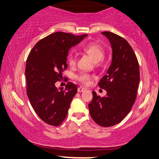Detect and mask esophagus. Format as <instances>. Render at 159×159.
<instances>
[{
	"label": "esophagus",
	"instance_id": "1",
	"mask_svg": "<svg viewBox=\"0 0 159 159\" xmlns=\"http://www.w3.org/2000/svg\"><path fill=\"white\" fill-rule=\"evenodd\" d=\"M84 90H86V88H82V87H79V88H78V89H77V91L79 93L83 92V91H84Z\"/></svg>",
	"mask_w": 159,
	"mask_h": 159
}]
</instances>
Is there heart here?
<instances>
[{
	"label": "heart",
	"instance_id": "heart-1",
	"mask_svg": "<svg viewBox=\"0 0 159 159\" xmlns=\"http://www.w3.org/2000/svg\"><path fill=\"white\" fill-rule=\"evenodd\" d=\"M82 50L87 53H88L95 62L101 61L104 57V50L101 45L97 43L91 42L84 44L82 46ZM67 62L69 66H74L76 64V58L72 53H69L67 57ZM77 80L82 84H88L90 82L91 75L86 72H81L77 75Z\"/></svg>",
	"mask_w": 159,
	"mask_h": 159
}]
</instances>
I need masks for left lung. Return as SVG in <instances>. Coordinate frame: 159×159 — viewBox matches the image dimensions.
<instances>
[{
    "label": "left lung",
    "instance_id": "obj_1",
    "mask_svg": "<svg viewBox=\"0 0 159 159\" xmlns=\"http://www.w3.org/2000/svg\"><path fill=\"white\" fill-rule=\"evenodd\" d=\"M102 34L109 40L112 60L98 85L106 95L100 97L93 91L89 111L93 121L101 127H111L123 120L135 101L140 82V68L132 47L125 39L110 32Z\"/></svg>",
    "mask_w": 159,
    "mask_h": 159
}]
</instances>
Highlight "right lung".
I'll use <instances>...</instances> for the list:
<instances>
[{
  "label": "right lung",
  "mask_w": 159,
  "mask_h": 159,
  "mask_svg": "<svg viewBox=\"0 0 159 159\" xmlns=\"http://www.w3.org/2000/svg\"><path fill=\"white\" fill-rule=\"evenodd\" d=\"M57 32L36 43L26 63L27 95L38 116L50 125H60L66 118L71 101L77 93L76 84L68 82L57 88L67 68L66 58L69 50L87 37Z\"/></svg>",
  "instance_id": "1"
}]
</instances>
